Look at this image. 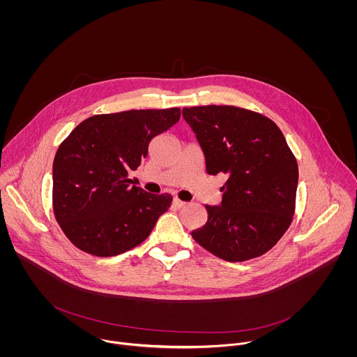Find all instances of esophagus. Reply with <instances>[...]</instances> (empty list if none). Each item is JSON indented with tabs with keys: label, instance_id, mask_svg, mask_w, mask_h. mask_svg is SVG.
Masks as SVG:
<instances>
[{
	"label": "esophagus",
	"instance_id": "obj_1",
	"mask_svg": "<svg viewBox=\"0 0 357 357\" xmlns=\"http://www.w3.org/2000/svg\"><path fill=\"white\" fill-rule=\"evenodd\" d=\"M187 204V202H184V201H181V199H178V198H174L173 199V206L176 207V208H181V207H184Z\"/></svg>",
	"mask_w": 357,
	"mask_h": 357
}]
</instances>
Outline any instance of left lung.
<instances>
[{
  "label": "left lung",
  "mask_w": 357,
  "mask_h": 357,
  "mask_svg": "<svg viewBox=\"0 0 357 357\" xmlns=\"http://www.w3.org/2000/svg\"><path fill=\"white\" fill-rule=\"evenodd\" d=\"M202 147L207 174L228 177L222 202L206 204L207 222L191 232L211 255L229 262L269 252L296 211L298 165L278 125L234 105L184 107Z\"/></svg>",
  "instance_id": "obj_1"
}]
</instances>
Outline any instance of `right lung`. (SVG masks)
Returning a JSON list of instances; mask_svg holds the SVG:
<instances>
[{
  "instance_id": "1",
  "label": "right lung",
  "mask_w": 357,
  "mask_h": 357,
  "mask_svg": "<svg viewBox=\"0 0 357 357\" xmlns=\"http://www.w3.org/2000/svg\"><path fill=\"white\" fill-rule=\"evenodd\" d=\"M177 107L99 114L82 121L59 146L53 160L56 221L79 250L122 255L144 242L172 204L130 185V172L147 156L150 142L180 119Z\"/></svg>"
}]
</instances>
